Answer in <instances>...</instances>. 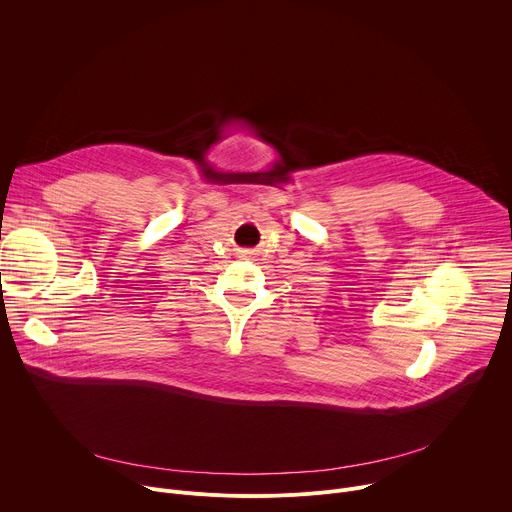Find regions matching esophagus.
Instances as JSON below:
<instances>
[{
    "mask_svg": "<svg viewBox=\"0 0 512 512\" xmlns=\"http://www.w3.org/2000/svg\"><path fill=\"white\" fill-rule=\"evenodd\" d=\"M241 253H243V257H249V255H251V251H249V249H245V251H241Z\"/></svg>",
    "mask_w": 512,
    "mask_h": 512,
    "instance_id": "1",
    "label": "esophagus"
}]
</instances>
